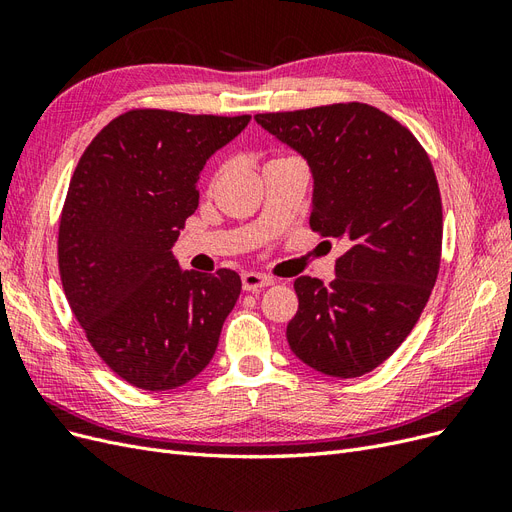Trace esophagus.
<instances>
[{
	"mask_svg": "<svg viewBox=\"0 0 512 512\" xmlns=\"http://www.w3.org/2000/svg\"><path fill=\"white\" fill-rule=\"evenodd\" d=\"M241 284H243V290L247 292H258L262 288H267L273 284V280L269 275H262V273H256V271H247L241 275Z\"/></svg>",
	"mask_w": 512,
	"mask_h": 512,
	"instance_id": "34e87169",
	"label": "esophagus"
}]
</instances>
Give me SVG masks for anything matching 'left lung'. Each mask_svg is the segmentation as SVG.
<instances>
[{"label": "left lung", "instance_id": "left-lung-1", "mask_svg": "<svg viewBox=\"0 0 512 512\" xmlns=\"http://www.w3.org/2000/svg\"><path fill=\"white\" fill-rule=\"evenodd\" d=\"M258 126L294 149L314 179L312 224L346 245L335 280H294V356L331 378L376 369L410 335L436 284L442 200L414 134L378 108L348 102L262 113Z\"/></svg>", "mask_w": 512, "mask_h": 512}]
</instances>
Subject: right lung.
Returning a JSON list of instances; mask_svg holds the SVG:
<instances>
[{"label": "right lung", "instance_id": "right-lung-1", "mask_svg": "<svg viewBox=\"0 0 512 512\" xmlns=\"http://www.w3.org/2000/svg\"><path fill=\"white\" fill-rule=\"evenodd\" d=\"M250 119L128 111L74 170L59 222L61 286L89 344L136 389L196 378L239 299L235 271H185L173 245L198 207L200 170Z\"/></svg>", "mask_w": 512, "mask_h": 512}]
</instances>
